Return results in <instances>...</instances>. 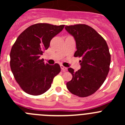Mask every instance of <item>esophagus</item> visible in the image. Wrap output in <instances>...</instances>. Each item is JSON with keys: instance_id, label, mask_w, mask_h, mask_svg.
Wrapping results in <instances>:
<instances>
[{"instance_id": "obj_1", "label": "esophagus", "mask_w": 125, "mask_h": 125, "mask_svg": "<svg viewBox=\"0 0 125 125\" xmlns=\"http://www.w3.org/2000/svg\"><path fill=\"white\" fill-rule=\"evenodd\" d=\"M61 68L62 71H63V72H66V71H67V68H66V67H64V66H62V65H61Z\"/></svg>"}]
</instances>
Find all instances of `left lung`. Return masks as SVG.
<instances>
[{
    "mask_svg": "<svg viewBox=\"0 0 125 125\" xmlns=\"http://www.w3.org/2000/svg\"><path fill=\"white\" fill-rule=\"evenodd\" d=\"M65 29L76 41L74 56L81 57L80 69L74 72L72 68L68 69L73 79L66 86L74 95L89 96L101 86L108 76L111 62L109 48L103 37L89 25H66Z\"/></svg>",
    "mask_w": 125,
    "mask_h": 125,
    "instance_id": "1",
    "label": "left lung"
}]
</instances>
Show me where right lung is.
I'll list each match as a JSON object with an SVG mask.
<instances>
[{
	"label": "right lung",
	"mask_w": 125,
	"mask_h": 125,
	"mask_svg": "<svg viewBox=\"0 0 125 125\" xmlns=\"http://www.w3.org/2000/svg\"><path fill=\"white\" fill-rule=\"evenodd\" d=\"M64 27V25L47 23L33 24L20 34L13 44L10 53V69L26 93L34 96L44 93L60 73L59 64H45L40 57L49 48L51 40Z\"/></svg>",
	"instance_id": "add662e5"
}]
</instances>
